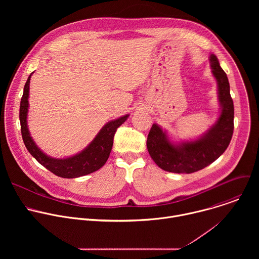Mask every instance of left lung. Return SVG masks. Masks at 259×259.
<instances>
[{
	"label": "left lung",
	"mask_w": 259,
	"mask_h": 259,
	"mask_svg": "<svg viewBox=\"0 0 259 259\" xmlns=\"http://www.w3.org/2000/svg\"><path fill=\"white\" fill-rule=\"evenodd\" d=\"M209 60L217 82L220 115L215 124L200 138L179 143L170 141L166 131L153 124L147 135V151L154 162L165 171L188 174L199 171L217 160L231 142L234 133V102L229 79L214 54L210 55Z\"/></svg>",
	"instance_id": "obj_1"
}]
</instances>
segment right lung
<instances>
[{
	"mask_svg": "<svg viewBox=\"0 0 259 259\" xmlns=\"http://www.w3.org/2000/svg\"><path fill=\"white\" fill-rule=\"evenodd\" d=\"M32 73H30L23 89V95L20 101L19 120L21 126V135L25 147L29 154L53 174L62 178H76L90 174L100 169L107 161L110 151H112L114 136L117 129L128 119L129 115L106 123L92 142L81 153L65 159L51 158L44 154L32 138L30 137L27 128V112H28V94L29 81Z\"/></svg>",
	"mask_w": 259,
	"mask_h": 259,
	"instance_id": "1",
	"label": "right lung"
}]
</instances>
